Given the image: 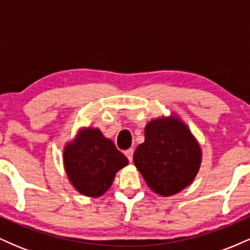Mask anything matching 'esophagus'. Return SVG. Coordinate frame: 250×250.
Listing matches in <instances>:
<instances>
[{
  "label": "esophagus",
  "instance_id": "1",
  "mask_svg": "<svg viewBox=\"0 0 250 250\" xmlns=\"http://www.w3.org/2000/svg\"><path fill=\"white\" fill-rule=\"evenodd\" d=\"M125 156L128 157L129 162L133 161V155H134V150H133V149H128V150L125 151Z\"/></svg>",
  "mask_w": 250,
  "mask_h": 250
}]
</instances>
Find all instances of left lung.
Here are the masks:
<instances>
[{"label": "left lung", "instance_id": "obj_1", "mask_svg": "<svg viewBox=\"0 0 250 250\" xmlns=\"http://www.w3.org/2000/svg\"><path fill=\"white\" fill-rule=\"evenodd\" d=\"M133 160L148 187L168 197L191 185L200 170L202 149L188 125L171 113L146 125L145 142Z\"/></svg>", "mask_w": 250, "mask_h": 250}]
</instances>
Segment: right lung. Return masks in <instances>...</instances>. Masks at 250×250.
<instances>
[{
	"instance_id": "1",
	"label": "right lung",
	"mask_w": 250,
	"mask_h": 250,
	"mask_svg": "<svg viewBox=\"0 0 250 250\" xmlns=\"http://www.w3.org/2000/svg\"><path fill=\"white\" fill-rule=\"evenodd\" d=\"M128 159L99 128L85 127L63 148V166L70 185L80 194L100 197L113 185Z\"/></svg>"
}]
</instances>
